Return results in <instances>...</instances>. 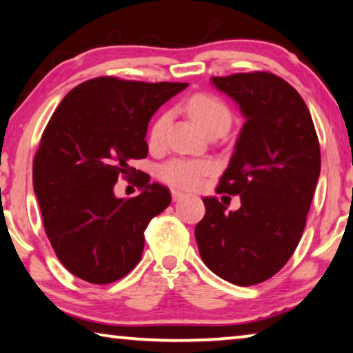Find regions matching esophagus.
Returning <instances> with one entry per match:
<instances>
[{"mask_svg":"<svg viewBox=\"0 0 353 353\" xmlns=\"http://www.w3.org/2000/svg\"><path fill=\"white\" fill-rule=\"evenodd\" d=\"M184 197H186V194H183L180 191H175V189H172V199L173 202H180V200H183Z\"/></svg>","mask_w":353,"mask_h":353,"instance_id":"esophagus-1","label":"esophagus"}]
</instances>
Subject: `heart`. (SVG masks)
Listing matches in <instances>:
<instances>
[{
  "instance_id": "heart-1",
  "label": "heart",
  "mask_w": 353,
  "mask_h": 353,
  "mask_svg": "<svg viewBox=\"0 0 353 353\" xmlns=\"http://www.w3.org/2000/svg\"><path fill=\"white\" fill-rule=\"evenodd\" d=\"M188 112L207 134L214 131V129H229L232 121L230 110L224 102L208 94H197L191 97L188 102ZM169 123L170 113H162L154 121L150 131L151 145H161L164 142ZM211 170H213V164L208 161L173 158L161 164L158 175L162 181L173 188L195 189L202 184L203 178L211 173Z\"/></svg>"
}]
</instances>
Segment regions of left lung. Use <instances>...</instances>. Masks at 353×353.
Here are the masks:
<instances>
[{
    "instance_id": "8db88e82",
    "label": "left lung",
    "mask_w": 353,
    "mask_h": 353,
    "mask_svg": "<svg viewBox=\"0 0 353 353\" xmlns=\"http://www.w3.org/2000/svg\"><path fill=\"white\" fill-rule=\"evenodd\" d=\"M245 117L219 194L240 195L227 211L205 197L195 240L205 265L236 285L263 283L284 267L300 243L321 175V146L305 101L270 72L211 77Z\"/></svg>"
}]
</instances>
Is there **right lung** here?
Segmentation results:
<instances>
[{
	"mask_svg": "<svg viewBox=\"0 0 353 353\" xmlns=\"http://www.w3.org/2000/svg\"><path fill=\"white\" fill-rule=\"evenodd\" d=\"M188 83L97 77L75 86L42 134L32 188L52 248L66 270L91 284L126 276L142 257L148 222L172 202L143 173L140 194L118 199V176L148 154L151 117ZM139 175V173H137Z\"/></svg>",
	"mask_w": 353,
	"mask_h": 353,
	"instance_id": "right-lung-1",
	"label": "right lung"
}]
</instances>
